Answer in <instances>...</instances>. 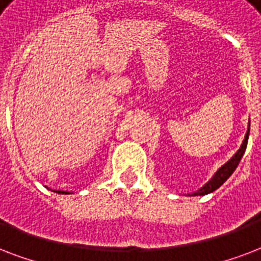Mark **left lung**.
I'll use <instances>...</instances> for the list:
<instances>
[{
    "instance_id": "8db88e82",
    "label": "left lung",
    "mask_w": 261,
    "mask_h": 261,
    "mask_svg": "<svg viewBox=\"0 0 261 261\" xmlns=\"http://www.w3.org/2000/svg\"><path fill=\"white\" fill-rule=\"evenodd\" d=\"M248 137H249V128H248V132H246L245 139H244V141H242L241 147H240V149H238L237 152L234 153L233 158L230 159L227 163H225V165H223V166H222L217 173H215V175H214L213 178L210 179V181H208L203 188H200L199 191L195 192V193H192V195L193 196L208 195V193H211V192L217 191L218 188L221 187L222 184L225 182L226 179L233 174V171L236 170V167L238 166V163H240V161H241L242 155H244V152H245L246 144H248Z\"/></svg>"
}]
</instances>
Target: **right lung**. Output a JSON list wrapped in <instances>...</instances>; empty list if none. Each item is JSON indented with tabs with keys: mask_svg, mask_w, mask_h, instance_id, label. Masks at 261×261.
<instances>
[{
	"mask_svg": "<svg viewBox=\"0 0 261 261\" xmlns=\"http://www.w3.org/2000/svg\"><path fill=\"white\" fill-rule=\"evenodd\" d=\"M54 192H58V193H68V192H62V191H54Z\"/></svg>",
	"mask_w": 261,
	"mask_h": 261,
	"instance_id": "right-lung-1",
	"label": "right lung"
}]
</instances>
